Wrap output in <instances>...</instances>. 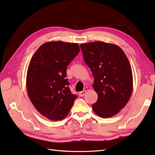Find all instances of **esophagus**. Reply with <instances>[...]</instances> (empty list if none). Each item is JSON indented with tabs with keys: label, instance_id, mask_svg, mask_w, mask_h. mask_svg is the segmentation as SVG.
Wrapping results in <instances>:
<instances>
[{
	"label": "esophagus",
	"instance_id": "obj_1",
	"mask_svg": "<svg viewBox=\"0 0 155 155\" xmlns=\"http://www.w3.org/2000/svg\"><path fill=\"white\" fill-rule=\"evenodd\" d=\"M87 93V91L86 90H83V91H80L79 92V95L81 97H83V96H84V95H85V94Z\"/></svg>",
	"mask_w": 155,
	"mask_h": 155
}]
</instances>
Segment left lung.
Wrapping results in <instances>:
<instances>
[{"mask_svg": "<svg viewBox=\"0 0 155 155\" xmlns=\"http://www.w3.org/2000/svg\"><path fill=\"white\" fill-rule=\"evenodd\" d=\"M87 65L94 77L97 94L92 109L100 117L114 116L127 104L133 91V75L129 61L119 46L102 41L81 44Z\"/></svg>", "mask_w": 155, "mask_h": 155, "instance_id": "8db88e82", "label": "left lung"}]
</instances>
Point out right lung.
I'll list each match as a JSON object with an SVG mask.
<instances>
[{"mask_svg": "<svg viewBox=\"0 0 155 155\" xmlns=\"http://www.w3.org/2000/svg\"><path fill=\"white\" fill-rule=\"evenodd\" d=\"M79 51L77 43L47 42L39 47L30 61L28 95L36 109L49 120L64 119L77 97L68 87L66 68Z\"/></svg>", "mask_w": 155, "mask_h": 155, "instance_id": "1", "label": "right lung"}]
</instances>
